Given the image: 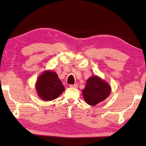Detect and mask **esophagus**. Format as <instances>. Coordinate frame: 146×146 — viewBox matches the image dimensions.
Listing matches in <instances>:
<instances>
[{
  "mask_svg": "<svg viewBox=\"0 0 146 146\" xmlns=\"http://www.w3.org/2000/svg\"><path fill=\"white\" fill-rule=\"evenodd\" d=\"M70 87H71V88H77V87H78V85H77V84L70 85Z\"/></svg>",
  "mask_w": 146,
  "mask_h": 146,
  "instance_id": "34e87169",
  "label": "esophagus"
}]
</instances>
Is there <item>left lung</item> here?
<instances>
[{
	"mask_svg": "<svg viewBox=\"0 0 146 146\" xmlns=\"http://www.w3.org/2000/svg\"><path fill=\"white\" fill-rule=\"evenodd\" d=\"M111 90V86L108 82L95 75L87 80L82 94L86 104L95 106L105 100L110 95Z\"/></svg>",
	"mask_w": 146,
	"mask_h": 146,
	"instance_id": "8db88e82",
	"label": "left lung"
}]
</instances>
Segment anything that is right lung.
<instances>
[{"label": "right lung", "instance_id": "obj_1", "mask_svg": "<svg viewBox=\"0 0 146 146\" xmlns=\"http://www.w3.org/2000/svg\"><path fill=\"white\" fill-rule=\"evenodd\" d=\"M35 86L38 97L44 101L54 100L65 90L56 73L49 70L39 75Z\"/></svg>", "mask_w": 146, "mask_h": 146}]
</instances>
